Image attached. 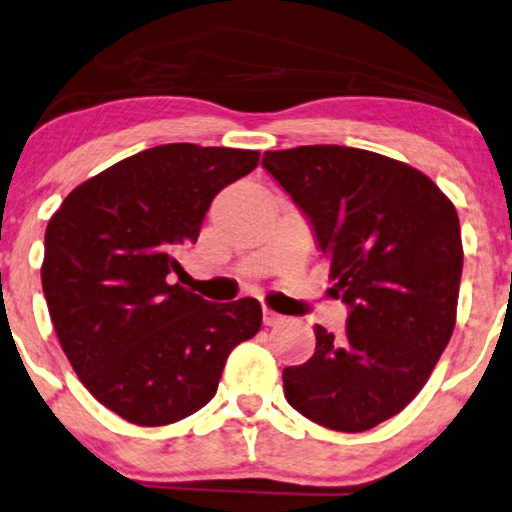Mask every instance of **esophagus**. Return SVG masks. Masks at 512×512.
<instances>
[{
	"instance_id": "1",
	"label": "esophagus",
	"mask_w": 512,
	"mask_h": 512,
	"mask_svg": "<svg viewBox=\"0 0 512 512\" xmlns=\"http://www.w3.org/2000/svg\"><path fill=\"white\" fill-rule=\"evenodd\" d=\"M262 319H264V326H281V323H286V316L271 312V309H264Z\"/></svg>"
}]
</instances>
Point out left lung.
Here are the masks:
<instances>
[{
  "label": "left lung",
  "mask_w": 512,
  "mask_h": 512,
  "mask_svg": "<svg viewBox=\"0 0 512 512\" xmlns=\"http://www.w3.org/2000/svg\"><path fill=\"white\" fill-rule=\"evenodd\" d=\"M262 165L309 217L349 307L342 335L314 328V357L283 368V392L323 428L371 430L423 390L454 333V203L416 167L364 148L267 151Z\"/></svg>",
  "instance_id": "obj_1"
}]
</instances>
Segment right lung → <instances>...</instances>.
Here are the masks:
<instances>
[{
  "instance_id": "1",
  "label": "right lung",
  "mask_w": 512,
  "mask_h": 512,
  "mask_svg": "<svg viewBox=\"0 0 512 512\" xmlns=\"http://www.w3.org/2000/svg\"><path fill=\"white\" fill-rule=\"evenodd\" d=\"M260 163L243 148L165 144L82 181L49 219L42 290L82 385L120 418L158 428L215 397L226 357L262 326L255 297L191 293L177 255L212 198Z\"/></svg>"
}]
</instances>
